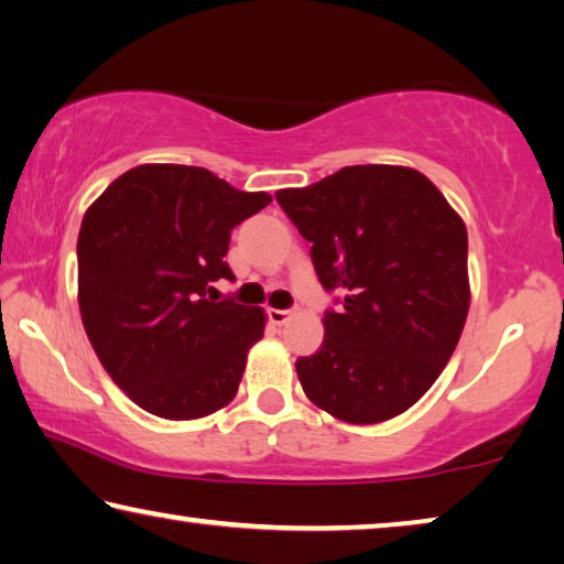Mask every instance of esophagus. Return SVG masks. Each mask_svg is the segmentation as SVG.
Returning <instances> with one entry per match:
<instances>
[{
    "label": "esophagus",
    "instance_id": "esophagus-1",
    "mask_svg": "<svg viewBox=\"0 0 564 564\" xmlns=\"http://www.w3.org/2000/svg\"><path fill=\"white\" fill-rule=\"evenodd\" d=\"M268 316H271V321L275 326H285L289 321L293 318V311H283V308H271L268 311Z\"/></svg>",
    "mask_w": 564,
    "mask_h": 564
}]
</instances>
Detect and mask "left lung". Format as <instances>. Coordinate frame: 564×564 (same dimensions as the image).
<instances>
[{"instance_id":"8db88e82","label":"left lung","mask_w":564,"mask_h":564,"mask_svg":"<svg viewBox=\"0 0 564 564\" xmlns=\"http://www.w3.org/2000/svg\"><path fill=\"white\" fill-rule=\"evenodd\" d=\"M326 291L324 344L296 361L318 409L348 424L404 414L440 379L469 311L467 228L426 175L351 165L275 193Z\"/></svg>"}]
</instances>
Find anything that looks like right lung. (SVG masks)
Instances as JSON below:
<instances>
[{
    "label": "right lung",
    "instance_id": "1",
    "mask_svg": "<svg viewBox=\"0 0 564 564\" xmlns=\"http://www.w3.org/2000/svg\"><path fill=\"white\" fill-rule=\"evenodd\" d=\"M205 167L148 163L89 205L77 238V301L110 379L160 419H200L234 401L265 311L216 301L234 281L230 230L265 208Z\"/></svg>",
    "mask_w": 564,
    "mask_h": 564
}]
</instances>
